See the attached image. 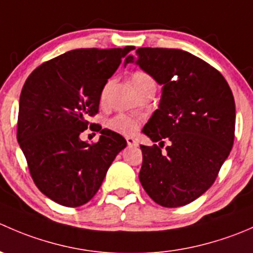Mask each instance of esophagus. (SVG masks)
<instances>
[{"label": "esophagus", "mask_w": 253, "mask_h": 253, "mask_svg": "<svg viewBox=\"0 0 253 253\" xmlns=\"http://www.w3.org/2000/svg\"><path fill=\"white\" fill-rule=\"evenodd\" d=\"M126 141L129 147H138V142H137L134 138H132V137H127Z\"/></svg>", "instance_id": "34e87169"}]
</instances>
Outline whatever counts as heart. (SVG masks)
<instances>
[{"label": "heart", "mask_w": 253, "mask_h": 253, "mask_svg": "<svg viewBox=\"0 0 253 253\" xmlns=\"http://www.w3.org/2000/svg\"><path fill=\"white\" fill-rule=\"evenodd\" d=\"M131 82H132V84H133L134 88H136V86L141 85V84H143V83H147V82H153V79L150 78L147 73L141 72V71H137V72H134L133 75H132ZM109 85H110V83L106 84V85L104 86L103 91H101V95H100L101 103H104V101H105ZM109 125H110V127L112 129L121 132V133H124V134H132L137 131V128H138V121H137L136 119H132V117L125 116V115H119V116L114 117V119L109 122Z\"/></svg>", "instance_id": "heart-1"}]
</instances>
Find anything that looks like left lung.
I'll return each mask as SVG.
<instances>
[{
	"instance_id": "1",
	"label": "left lung",
	"mask_w": 253,
	"mask_h": 253,
	"mask_svg": "<svg viewBox=\"0 0 253 253\" xmlns=\"http://www.w3.org/2000/svg\"><path fill=\"white\" fill-rule=\"evenodd\" d=\"M136 55L126 57L125 66L136 63L163 85L159 108L142 131L159 145H141L139 181L158 205L186 206L213 185L230 154L233 93L219 71L187 51L141 47Z\"/></svg>"
}]
</instances>
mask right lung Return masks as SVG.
<instances>
[{"label": "right lung", "instance_id": "add662e5", "mask_svg": "<svg viewBox=\"0 0 253 253\" xmlns=\"http://www.w3.org/2000/svg\"><path fill=\"white\" fill-rule=\"evenodd\" d=\"M134 46L77 48L34 70L19 99L17 139L37 187L65 207L85 205L100 188L116 155L127 145L121 134L100 131L94 144L79 134L93 126L108 79Z\"/></svg>", "mask_w": 253, "mask_h": 253}]
</instances>
